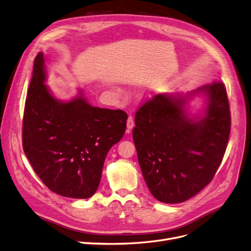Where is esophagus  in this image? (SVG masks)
Listing matches in <instances>:
<instances>
[{
  "label": "esophagus",
  "instance_id": "1",
  "mask_svg": "<svg viewBox=\"0 0 251 251\" xmlns=\"http://www.w3.org/2000/svg\"><path fill=\"white\" fill-rule=\"evenodd\" d=\"M134 127V121H133V118L132 116H129L127 119V129L130 130L132 129V128Z\"/></svg>",
  "mask_w": 251,
  "mask_h": 251
}]
</instances>
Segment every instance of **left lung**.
Segmentation results:
<instances>
[{"mask_svg":"<svg viewBox=\"0 0 251 251\" xmlns=\"http://www.w3.org/2000/svg\"><path fill=\"white\" fill-rule=\"evenodd\" d=\"M207 96L202 119H190L186 97L156 95L135 112L132 138L143 176L157 201L185 202L208 185L225 153L231 117L225 85L193 91Z\"/></svg>","mask_w":251,"mask_h":251,"instance_id":"1","label":"left lung"}]
</instances>
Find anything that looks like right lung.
<instances>
[{"mask_svg": "<svg viewBox=\"0 0 251 251\" xmlns=\"http://www.w3.org/2000/svg\"><path fill=\"white\" fill-rule=\"evenodd\" d=\"M45 80L40 52L25 102L24 152L50 190L66 198H90L101 181L107 153L123 138L127 113L91 106L82 94L73 101H58Z\"/></svg>", "mask_w": 251, "mask_h": 251, "instance_id": "add662e5", "label": "right lung"}]
</instances>
